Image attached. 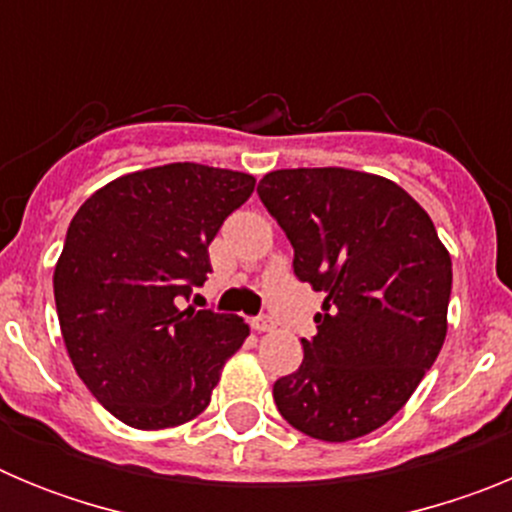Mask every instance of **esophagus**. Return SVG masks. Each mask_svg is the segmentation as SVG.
<instances>
[{
    "label": "esophagus",
    "mask_w": 512,
    "mask_h": 512,
    "mask_svg": "<svg viewBox=\"0 0 512 512\" xmlns=\"http://www.w3.org/2000/svg\"><path fill=\"white\" fill-rule=\"evenodd\" d=\"M251 325H253V330H259V333H269V330L277 328L274 318H269V315H259V318H253Z\"/></svg>",
    "instance_id": "1"
}]
</instances>
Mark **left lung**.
<instances>
[{"instance_id": "obj_1", "label": "left lung", "mask_w": 512, "mask_h": 512, "mask_svg": "<svg viewBox=\"0 0 512 512\" xmlns=\"http://www.w3.org/2000/svg\"><path fill=\"white\" fill-rule=\"evenodd\" d=\"M256 192L295 248V277L325 292L300 369L274 382L279 413L330 443L377 431L441 351L449 251L428 212L384 176L282 169Z\"/></svg>"}]
</instances>
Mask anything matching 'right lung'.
Segmentation results:
<instances>
[{
	"label": "right lung",
	"mask_w": 512,
	"mask_h": 512,
	"mask_svg": "<svg viewBox=\"0 0 512 512\" xmlns=\"http://www.w3.org/2000/svg\"><path fill=\"white\" fill-rule=\"evenodd\" d=\"M251 174L166 164L120 176L74 215L53 274L76 374L117 420L158 431L210 405L248 325L182 310L212 271L207 246L253 192Z\"/></svg>",
	"instance_id": "1"
}]
</instances>
